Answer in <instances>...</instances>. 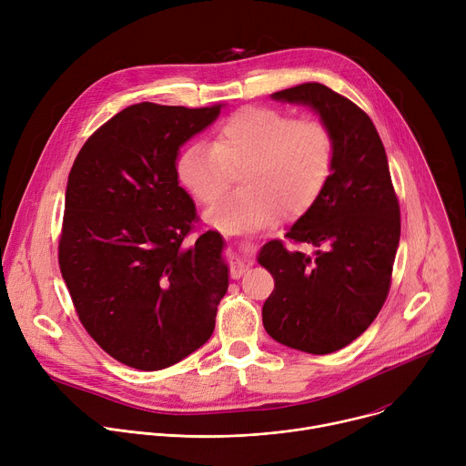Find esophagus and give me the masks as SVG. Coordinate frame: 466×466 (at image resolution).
Returning a JSON list of instances; mask_svg holds the SVG:
<instances>
[{
  "label": "esophagus",
  "mask_w": 466,
  "mask_h": 466,
  "mask_svg": "<svg viewBox=\"0 0 466 466\" xmlns=\"http://www.w3.org/2000/svg\"><path fill=\"white\" fill-rule=\"evenodd\" d=\"M252 261L248 259V258H245V256H236V261H234V265H232V269H230V277L232 279H239L245 271H247V268L250 265Z\"/></svg>",
  "instance_id": "34e87169"
}]
</instances>
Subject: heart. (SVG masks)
<instances>
[{"instance_id": "b5f03b06", "label": "heart", "mask_w": 466, "mask_h": 466, "mask_svg": "<svg viewBox=\"0 0 466 466\" xmlns=\"http://www.w3.org/2000/svg\"><path fill=\"white\" fill-rule=\"evenodd\" d=\"M336 160V140L319 119H295L271 106H245L218 128L214 144L197 142L178 158L182 186L198 205H214L243 178V189L207 219L223 232L275 227L286 210L306 214L320 197Z\"/></svg>"}]
</instances>
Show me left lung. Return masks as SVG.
<instances>
[{
	"label": "left lung",
	"mask_w": 466,
	"mask_h": 466,
	"mask_svg": "<svg viewBox=\"0 0 466 466\" xmlns=\"http://www.w3.org/2000/svg\"><path fill=\"white\" fill-rule=\"evenodd\" d=\"M273 97L315 108L334 135L336 160L317 203L286 234L293 245L315 247L313 256L282 239L258 256L275 279L263 326L286 347L329 354L360 338L389 295L400 205L376 127L356 103L320 83Z\"/></svg>",
	"instance_id": "1"
}]
</instances>
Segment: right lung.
<instances>
[{
	"label": "right lung",
	"mask_w": 466,
	"mask_h": 466,
	"mask_svg": "<svg viewBox=\"0 0 466 466\" xmlns=\"http://www.w3.org/2000/svg\"><path fill=\"white\" fill-rule=\"evenodd\" d=\"M221 105H130L79 151L66 187L58 265L88 336L140 370L171 367L203 347L228 289L218 230L178 186V147Z\"/></svg>",
	"instance_id": "add662e5"
}]
</instances>
